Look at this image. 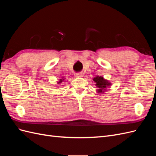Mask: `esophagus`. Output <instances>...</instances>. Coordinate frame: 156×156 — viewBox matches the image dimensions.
I'll return each instance as SVG.
<instances>
[{
    "label": "esophagus",
    "instance_id": "34e87169",
    "mask_svg": "<svg viewBox=\"0 0 156 156\" xmlns=\"http://www.w3.org/2000/svg\"><path fill=\"white\" fill-rule=\"evenodd\" d=\"M83 73H77L75 74V77H83Z\"/></svg>",
    "mask_w": 156,
    "mask_h": 156
}]
</instances>
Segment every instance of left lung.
<instances>
[{"label":"left lung","mask_w":156,"mask_h":156,"mask_svg":"<svg viewBox=\"0 0 156 156\" xmlns=\"http://www.w3.org/2000/svg\"><path fill=\"white\" fill-rule=\"evenodd\" d=\"M93 81L96 83V87L97 88L96 91L98 93H103L106 91L107 88L111 86V82L105 79L103 77L96 76L93 78Z\"/></svg>","instance_id":"obj_1"}]
</instances>
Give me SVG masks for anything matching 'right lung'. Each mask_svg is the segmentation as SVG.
<instances>
[{
    "label": "right lung",
    "mask_w": 156,
    "mask_h": 156,
    "mask_svg": "<svg viewBox=\"0 0 156 156\" xmlns=\"http://www.w3.org/2000/svg\"><path fill=\"white\" fill-rule=\"evenodd\" d=\"M64 80H65V78L62 77V78L59 79V81H57V83H58V84H60V83H61L62 82H63V81H64Z\"/></svg>",
    "instance_id": "1"
}]
</instances>
